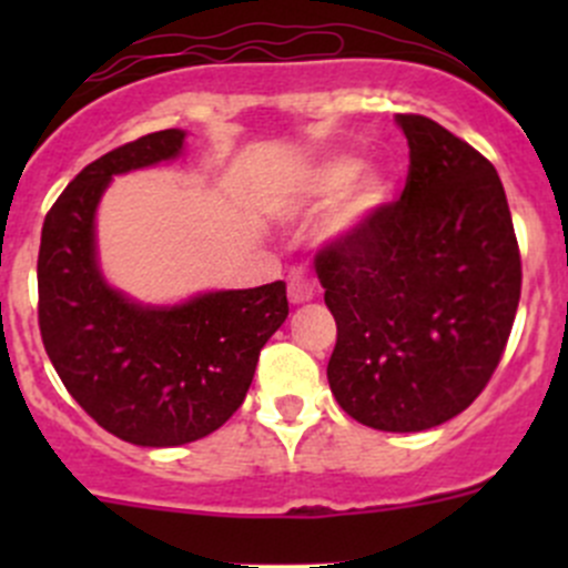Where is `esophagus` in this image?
I'll use <instances>...</instances> for the list:
<instances>
[{"label": "esophagus", "instance_id": "34e87169", "mask_svg": "<svg viewBox=\"0 0 568 568\" xmlns=\"http://www.w3.org/2000/svg\"><path fill=\"white\" fill-rule=\"evenodd\" d=\"M313 296H316V283H313L311 274L302 272V268H291L288 300L294 302V305H302V302H311Z\"/></svg>", "mask_w": 568, "mask_h": 568}]
</instances>
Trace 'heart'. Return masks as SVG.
Listing matches in <instances>:
<instances>
[{
	"instance_id": "obj_1",
	"label": "heart",
	"mask_w": 568,
	"mask_h": 568,
	"mask_svg": "<svg viewBox=\"0 0 568 568\" xmlns=\"http://www.w3.org/2000/svg\"><path fill=\"white\" fill-rule=\"evenodd\" d=\"M359 162L352 156H335L321 162L305 175L302 183V194L316 203H329V200H341L337 209V227H348L354 222L365 220L374 209H379L387 200L390 183L376 170H365L359 176Z\"/></svg>"
}]
</instances>
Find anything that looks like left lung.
I'll return each mask as SVG.
<instances>
[{"label":"left lung","mask_w":568,"mask_h":568,"mask_svg":"<svg viewBox=\"0 0 568 568\" xmlns=\"http://www.w3.org/2000/svg\"><path fill=\"white\" fill-rule=\"evenodd\" d=\"M409 175L316 252L337 324L326 379L379 432H423L489 385L517 316L523 257L506 189L486 156L423 114H398Z\"/></svg>","instance_id":"left-lung-1"}]
</instances>
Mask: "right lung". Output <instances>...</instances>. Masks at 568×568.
Returning <instances> with one entry per match:
<instances>
[{
    "instance_id": "obj_1",
    "label": "right lung",
    "mask_w": 568,
    "mask_h": 568,
    "mask_svg": "<svg viewBox=\"0 0 568 568\" xmlns=\"http://www.w3.org/2000/svg\"><path fill=\"white\" fill-rule=\"evenodd\" d=\"M164 129L82 170L45 214L38 252V324L65 390L114 437L170 448L209 437L244 404L261 348L288 316L285 283L214 291L142 307L104 283L95 205L112 175L181 153Z\"/></svg>"
}]
</instances>
